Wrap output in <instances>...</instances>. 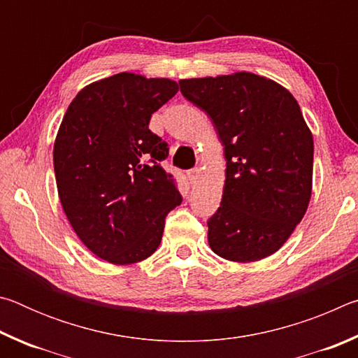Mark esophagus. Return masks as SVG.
Here are the masks:
<instances>
[{
	"instance_id": "1",
	"label": "esophagus",
	"mask_w": 358,
	"mask_h": 358,
	"mask_svg": "<svg viewBox=\"0 0 358 358\" xmlns=\"http://www.w3.org/2000/svg\"><path fill=\"white\" fill-rule=\"evenodd\" d=\"M201 173H202L201 169H197V167L196 169H191V171H187L186 175H187V180H189V183L191 185H196L197 181L201 180Z\"/></svg>"
}]
</instances>
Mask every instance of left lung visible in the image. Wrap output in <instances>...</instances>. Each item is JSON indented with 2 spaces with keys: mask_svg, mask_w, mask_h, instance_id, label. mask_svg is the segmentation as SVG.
Returning a JSON list of instances; mask_svg holds the SVG:
<instances>
[{
  "mask_svg": "<svg viewBox=\"0 0 358 358\" xmlns=\"http://www.w3.org/2000/svg\"><path fill=\"white\" fill-rule=\"evenodd\" d=\"M180 92L208 115L226 156L221 207L208 243L232 262H256L286 243L308 210L314 142L299 102L252 72L185 78Z\"/></svg>",
  "mask_w": 358,
  "mask_h": 358,
  "instance_id": "1",
  "label": "left lung"
}]
</instances>
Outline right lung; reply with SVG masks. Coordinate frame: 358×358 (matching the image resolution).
Wrapping results in <instances>:
<instances>
[{
	"label": "right lung",
	"mask_w": 358,
	"mask_h": 358,
	"mask_svg": "<svg viewBox=\"0 0 358 358\" xmlns=\"http://www.w3.org/2000/svg\"><path fill=\"white\" fill-rule=\"evenodd\" d=\"M178 92L171 78L120 72L78 92L53 145L59 202L94 256L115 265L150 257L164 221L181 203L161 167L167 143L148 129L151 115Z\"/></svg>",
	"instance_id": "right-lung-1"
}]
</instances>
